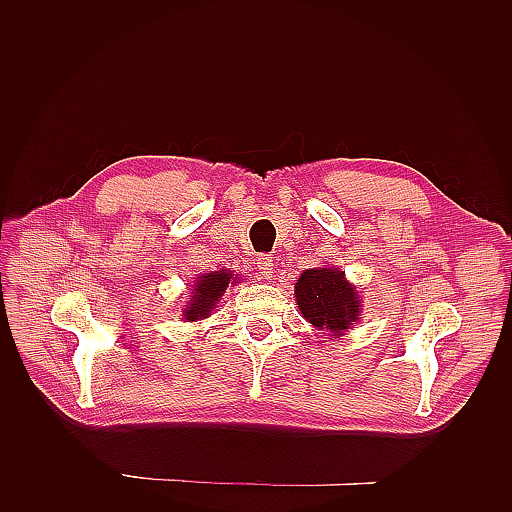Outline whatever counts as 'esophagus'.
Wrapping results in <instances>:
<instances>
[{
	"instance_id": "1",
	"label": "esophagus",
	"mask_w": 512,
	"mask_h": 512,
	"mask_svg": "<svg viewBox=\"0 0 512 512\" xmlns=\"http://www.w3.org/2000/svg\"><path fill=\"white\" fill-rule=\"evenodd\" d=\"M256 269H258V273H260L262 280H271V277H273V258H271L269 254H262V256H258V260H256Z\"/></svg>"
}]
</instances>
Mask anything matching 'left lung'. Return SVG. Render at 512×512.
<instances>
[{"label": "left lung", "instance_id": "obj_1", "mask_svg": "<svg viewBox=\"0 0 512 512\" xmlns=\"http://www.w3.org/2000/svg\"><path fill=\"white\" fill-rule=\"evenodd\" d=\"M301 314L320 331L342 335L359 316V294L337 269H307L294 286Z\"/></svg>", "mask_w": 512, "mask_h": 512}]
</instances>
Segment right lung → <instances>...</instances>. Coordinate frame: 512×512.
Returning <instances> with one entry per match:
<instances>
[{"label": "right lung", "instance_id": "add662e5", "mask_svg": "<svg viewBox=\"0 0 512 512\" xmlns=\"http://www.w3.org/2000/svg\"><path fill=\"white\" fill-rule=\"evenodd\" d=\"M230 273L224 271H213V273H205L200 280L196 282L194 290H192V301L190 305L185 307V320L194 322L200 318H207L209 312L213 309V305L218 303V299L224 294L228 282H230Z\"/></svg>", "mask_w": 512, "mask_h": 512}]
</instances>
